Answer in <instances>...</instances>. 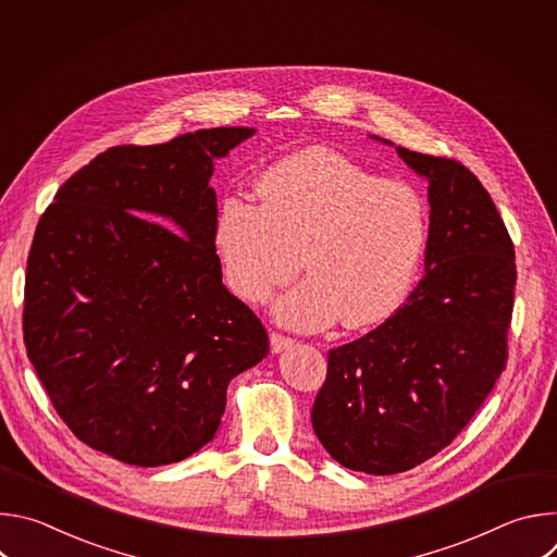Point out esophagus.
I'll return each mask as SVG.
<instances>
[{
	"label": "esophagus",
	"mask_w": 557,
	"mask_h": 557,
	"mask_svg": "<svg viewBox=\"0 0 557 557\" xmlns=\"http://www.w3.org/2000/svg\"><path fill=\"white\" fill-rule=\"evenodd\" d=\"M295 342L282 333H271V352H282L286 348H290Z\"/></svg>",
	"instance_id": "esophagus-1"
}]
</instances>
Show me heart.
Returning <instances> with one entry per match:
<instances>
[{
    "instance_id": "b5f03b06",
    "label": "heart",
    "mask_w": 557,
    "mask_h": 557,
    "mask_svg": "<svg viewBox=\"0 0 557 557\" xmlns=\"http://www.w3.org/2000/svg\"><path fill=\"white\" fill-rule=\"evenodd\" d=\"M260 202L222 198L213 243L233 295L260 304L310 273L275 304V317L299 331L333 324L374 326L408 297L428 243L425 196L401 181H383L352 158L306 147L280 158L258 181Z\"/></svg>"
}]
</instances>
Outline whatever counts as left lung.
Here are the masks:
<instances>
[{"label":"left lung","mask_w":557,"mask_h":557,"mask_svg":"<svg viewBox=\"0 0 557 557\" xmlns=\"http://www.w3.org/2000/svg\"><path fill=\"white\" fill-rule=\"evenodd\" d=\"M430 181L425 277L368 335L333 348L310 412L344 467L408 471L447 447L507 368L516 258L509 231L462 163L396 147Z\"/></svg>","instance_id":"obj_1"}]
</instances>
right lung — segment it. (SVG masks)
<instances>
[{"instance_id":"obj_1","label":"right lung","mask_w":557,"mask_h":557,"mask_svg":"<svg viewBox=\"0 0 557 557\" xmlns=\"http://www.w3.org/2000/svg\"><path fill=\"white\" fill-rule=\"evenodd\" d=\"M253 132L110 147L44 211L24 344L57 414L88 447L138 467L196 454L215 436L228 381L267 357L258 314L222 284L209 187L213 158Z\"/></svg>"}]
</instances>
